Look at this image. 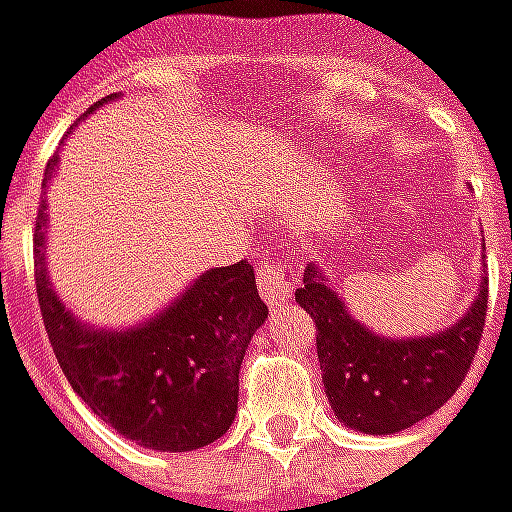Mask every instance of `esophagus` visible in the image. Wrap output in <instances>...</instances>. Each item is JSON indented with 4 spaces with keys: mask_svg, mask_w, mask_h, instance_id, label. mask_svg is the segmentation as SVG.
Listing matches in <instances>:
<instances>
[{
    "mask_svg": "<svg viewBox=\"0 0 512 512\" xmlns=\"http://www.w3.org/2000/svg\"><path fill=\"white\" fill-rule=\"evenodd\" d=\"M256 284H259V290H262L267 304H284V301H290V296H293V290H296L298 284L296 267L290 262H279V259L259 264Z\"/></svg>",
    "mask_w": 512,
    "mask_h": 512,
    "instance_id": "34e87169",
    "label": "esophagus"
}]
</instances>
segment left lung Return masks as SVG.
I'll return each mask as SVG.
<instances>
[{"label":"left lung","instance_id":"left-lung-1","mask_svg":"<svg viewBox=\"0 0 512 512\" xmlns=\"http://www.w3.org/2000/svg\"><path fill=\"white\" fill-rule=\"evenodd\" d=\"M296 301L315 321V349L335 417L366 434H394L434 414L462 386L485 329L488 273L459 324L411 341L360 327L312 264Z\"/></svg>","mask_w":512,"mask_h":512}]
</instances>
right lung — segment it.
<instances>
[{
  "instance_id": "add662e5",
  "label": "right lung",
  "mask_w": 512,
  "mask_h": 512,
  "mask_svg": "<svg viewBox=\"0 0 512 512\" xmlns=\"http://www.w3.org/2000/svg\"><path fill=\"white\" fill-rule=\"evenodd\" d=\"M56 163L58 154H53L44 168V185ZM44 225L41 205L33 233L36 296L50 346L75 394L143 448L180 454L219 440L236 417L245 349L267 318L253 267L242 259L208 270L146 327L89 329L50 290Z\"/></svg>"
}]
</instances>
